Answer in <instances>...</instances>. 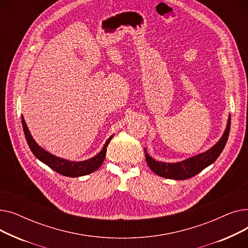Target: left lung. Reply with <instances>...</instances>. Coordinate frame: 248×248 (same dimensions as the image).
Returning <instances> with one entry per match:
<instances>
[{"mask_svg":"<svg viewBox=\"0 0 248 248\" xmlns=\"http://www.w3.org/2000/svg\"><path fill=\"white\" fill-rule=\"evenodd\" d=\"M230 122H231V117L229 115V119H228L227 125L223 136L221 137V139L211 149H209L205 153L194 155V157H191L182 162L166 163V162L155 161L151 157V155H149L147 150L145 149V155H146V161L148 166L155 174L167 179L186 180L195 175H197L202 170H204L205 168L214 163L216 159L219 157V155L222 153L228 140V136L230 132Z\"/></svg>","mask_w":248,"mask_h":248,"instance_id":"1","label":"left lung"}]
</instances>
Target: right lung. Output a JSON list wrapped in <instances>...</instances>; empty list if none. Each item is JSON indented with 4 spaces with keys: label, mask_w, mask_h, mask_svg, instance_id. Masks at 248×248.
Returning <instances> with one entry per match:
<instances>
[{
    "label": "right lung",
    "mask_w": 248,
    "mask_h": 248,
    "mask_svg": "<svg viewBox=\"0 0 248 248\" xmlns=\"http://www.w3.org/2000/svg\"><path fill=\"white\" fill-rule=\"evenodd\" d=\"M22 125H23L25 137H26V140H27L30 150L32 151L35 157L38 160H40L42 163H44L45 165H47L48 167H50L52 170L59 173L60 175L71 177V178L85 176L96 171L97 169L102 165L104 158H106L107 147L108 146L109 141L113 137L111 136L108 138V140L106 141V144H104L102 150L96 155H94L93 158L81 161V162H71L68 160L56 157V155L48 153L43 148L39 146L34 140L33 137L31 136L29 128L24 121L23 115H22Z\"/></svg>",
    "instance_id": "obj_1"
}]
</instances>
